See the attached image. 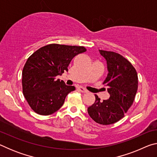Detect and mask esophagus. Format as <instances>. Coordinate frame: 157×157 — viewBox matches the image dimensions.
<instances>
[{
  "instance_id": "obj_1",
  "label": "esophagus",
  "mask_w": 157,
  "mask_h": 157,
  "mask_svg": "<svg viewBox=\"0 0 157 157\" xmlns=\"http://www.w3.org/2000/svg\"><path fill=\"white\" fill-rule=\"evenodd\" d=\"M78 90L82 93H87V92H88V91H87L86 89H85L84 88H83V87H82V86L78 87Z\"/></svg>"
}]
</instances>
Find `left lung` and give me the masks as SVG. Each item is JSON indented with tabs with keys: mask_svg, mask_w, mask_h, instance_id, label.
Wrapping results in <instances>:
<instances>
[{
	"mask_svg": "<svg viewBox=\"0 0 157 157\" xmlns=\"http://www.w3.org/2000/svg\"><path fill=\"white\" fill-rule=\"evenodd\" d=\"M107 61L108 74L103 82L110 94L108 100L101 102L95 95V101L88 107L91 118L100 124H111L123 118L132 105L138 89L136 69L118 53L99 50Z\"/></svg>",
	"mask_w": 157,
	"mask_h": 157,
	"instance_id": "8db88e82",
	"label": "left lung"
}]
</instances>
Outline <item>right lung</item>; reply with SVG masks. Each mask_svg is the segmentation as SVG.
I'll list each match as a JSON object with an SVG mask.
<instances>
[{"label":"right lung","mask_w":157,"mask_h":157,"mask_svg":"<svg viewBox=\"0 0 157 157\" xmlns=\"http://www.w3.org/2000/svg\"><path fill=\"white\" fill-rule=\"evenodd\" d=\"M86 51L83 46L52 44L30 56L23 69L22 86L24 97L34 112L48 116L62 107L66 95L75 88L56 77L68 71L74 57Z\"/></svg>","instance_id":"right-lung-1"}]
</instances>
